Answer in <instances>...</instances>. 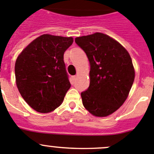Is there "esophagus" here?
<instances>
[{
  "instance_id": "34e87169",
  "label": "esophagus",
  "mask_w": 154,
  "mask_h": 154,
  "mask_svg": "<svg viewBox=\"0 0 154 154\" xmlns=\"http://www.w3.org/2000/svg\"><path fill=\"white\" fill-rule=\"evenodd\" d=\"M71 79H72V82H73V83H74V81H75L76 79H77V76H72Z\"/></svg>"
}]
</instances>
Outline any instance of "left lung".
Returning a JSON list of instances; mask_svg holds the SVG:
<instances>
[{
    "label": "left lung",
    "instance_id": "1",
    "mask_svg": "<svg viewBox=\"0 0 154 154\" xmlns=\"http://www.w3.org/2000/svg\"><path fill=\"white\" fill-rule=\"evenodd\" d=\"M90 64V83L81 93L83 105L92 115L105 117L119 109L127 99L134 80V68L127 50L106 34L77 37Z\"/></svg>",
    "mask_w": 154,
    "mask_h": 154
}]
</instances>
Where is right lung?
Masks as SVG:
<instances>
[{
    "label": "right lung",
    "mask_w": 154,
    "mask_h": 154,
    "mask_svg": "<svg viewBox=\"0 0 154 154\" xmlns=\"http://www.w3.org/2000/svg\"><path fill=\"white\" fill-rule=\"evenodd\" d=\"M72 37L44 34L27 45L15 63L16 84L27 104L38 112H52L70 89L64 53Z\"/></svg>",
    "instance_id": "1"
}]
</instances>
